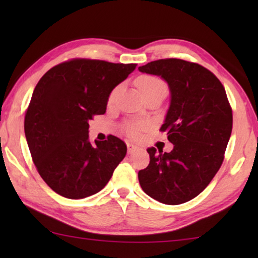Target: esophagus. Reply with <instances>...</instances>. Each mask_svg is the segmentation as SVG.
Segmentation results:
<instances>
[{
    "label": "esophagus",
    "instance_id": "esophagus-1",
    "mask_svg": "<svg viewBox=\"0 0 258 258\" xmlns=\"http://www.w3.org/2000/svg\"><path fill=\"white\" fill-rule=\"evenodd\" d=\"M126 146H127V151H128V154H132V152H134L135 150H138V147L135 146V145H133V143H131V142H127V143H126Z\"/></svg>",
    "mask_w": 258,
    "mask_h": 258
}]
</instances>
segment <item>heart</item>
I'll return each instance as SVG.
<instances>
[{
    "mask_svg": "<svg viewBox=\"0 0 258 258\" xmlns=\"http://www.w3.org/2000/svg\"><path fill=\"white\" fill-rule=\"evenodd\" d=\"M137 86L139 87L140 92L143 94V97H148V95L154 94V93L166 92L165 83L161 81L160 78L156 76H151V75L140 76L137 80ZM118 91H119V86L112 90V92L110 93V97H109V101L112 102L113 100H115ZM145 128H146V124L143 123L133 124L128 126V133L131 135H137L139 131L145 130Z\"/></svg>",
    "mask_w": 258,
    "mask_h": 258,
    "instance_id": "heart-1",
    "label": "heart"
}]
</instances>
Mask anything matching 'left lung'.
I'll use <instances>...</instances> for the list:
<instances>
[{
    "mask_svg": "<svg viewBox=\"0 0 258 258\" xmlns=\"http://www.w3.org/2000/svg\"><path fill=\"white\" fill-rule=\"evenodd\" d=\"M167 83L171 101L161 132L171 152L148 148L150 163L139 172L148 196L166 205L189 202L204 191L222 163L232 132V110L218 78L198 63L160 59L139 67Z\"/></svg>",
    "mask_w": 258,
    "mask_h": 258,
    "instance_id": "1",
    "label": "left lung"
}]
</instances>
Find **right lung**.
Returning a JSON list of instances; mask_svg holds the SVG:
<instances>
[{"label": "right lung", "mask_w": 258, "mask_h": 258, "mask_svg": "<svg viewBox=\"0 0 258 258\" xmlns=\"http://www.w3.org/2000/svg\"><path fill=\"white\" fill-rule=\"evenodd\" d=\"M135 63L74 59L51 68L35 87L25 135L41 177L56 194L82 199L101 191L127 151L116 137L91 143L89 120L106 112L109 95Z\"/></svg>", "instance_id": "obj_1"}]
</instances>
